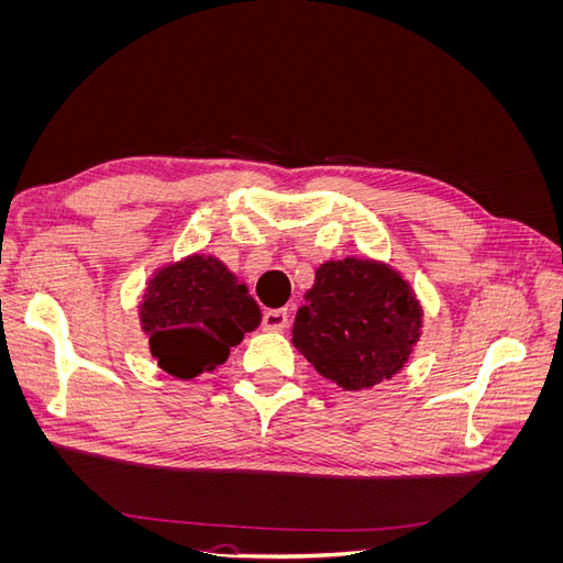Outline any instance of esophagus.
Wrapping results in <instances>:
<instances>
[{"mask_svg": "<svg viewBox=\"0 0 563 563\" xmlns=\"http://www.w3.org/2000/svg\"><path fill=\"white\" fill-rule=\"evenodd\" d=\"M288 323L286 310H267L263 317V327L265 331H284Z\"/></svg>", "mask_w": 563, "mask_h": 563, "instance_id": "1", "label": "esophagus"}]
</instances>
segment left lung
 <instances>
[{
  "mask_svg": "<svg viewBox=\"0 0 563 563\" xmlns=\"http://www.w3.org/2000/svg\"><path fill=\"white\" fill-rule=\"evenodd\" d=\"M422 308L383 261H327L294 321V345L323 378L368 389L406 366L420 340Z\"/></svg>",
  "mask_w": 563,
  "mask_h": 563,
  "instance_id": "left-lung-1",
  "label": "left lung"
}]
</instances>
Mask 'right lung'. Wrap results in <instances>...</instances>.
<instances>
[{
	"instance_id": "add662e5",
	"label": "right lung",
	"mask_w": 563,
	"mask_h": 563,
	"mask_svg": "<svg viewBox=\"0 0 563 563\" xmlns=\"http://www.w3.org/2000/svg\"><path fill=\"white\" fill-rule=\"evenodd\" d=\"M139 314L152 356L180 380L223 364L263 319L249 286L223 261L203 253L152 272Z\"/></svg>"
}]
</instances>
